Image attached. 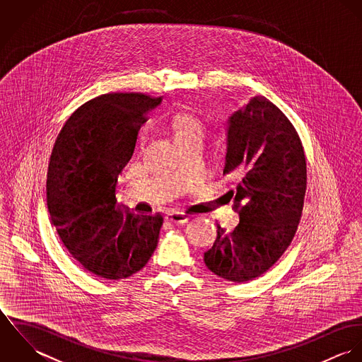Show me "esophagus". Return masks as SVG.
Returning <instances> with one entry per match:
<instances>
[{"label": "esophagus", "instance_id": "obj_1", "mask_svg": "<svg viewBox=\"0 0 362 362\" xmlns=\"http://www.w3.org/2000/svg\"><path fill=\"white\" fill-rule=\"evenodd\" d=\"M189 214L187 213H182V211H170L167 214V218L171 221V223H175V224H184L189 220Z\"/></svg>", "mask_w": 362, "mask_h": 362}]
</instances>
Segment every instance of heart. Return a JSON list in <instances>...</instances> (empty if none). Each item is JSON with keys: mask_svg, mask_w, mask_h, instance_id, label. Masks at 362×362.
Listing matches in <instances>:
<instances>
[{"mask_svg": "<svg viewBox=\"0 0 362 362\" xmlns=\"http://www.w3.org/2000/svg\"><path fill=\"white\" fill-rule=\"evenodd\" d=\"M167 129L177 145L191 141L202 142L209 132L206 122L195 112L187 110H178L173 112L167 119ZM145 145L146 136L141 134L136 139V149L141 152L144 151Z\"/></svg>", "mask_w": 362, "mask_h": 362, "instance_id": "1", "label": "heart"}]
</instances>
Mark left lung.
Returning <instances> with one entry per match:
<instances>
[{
  "label": "left lung",
  "instance_id": "1",
  "mask_svg": "<svg viewBox=\"0 0 362 362\" xmlns=\"http://www.w3.org/2000/svg\"><path fill=\"white\" fill-rule=\"evenodd\" d=\"M240 171L234 210L240 223L231 233L217 224L205 263L221 279L254 280L290 247L303 214L307 161L300 135L284 112L254 98L228 119L223 174Z\"/></svg>",
  "mask_w": 362,
  "mask_h": 362
}]
</instances>
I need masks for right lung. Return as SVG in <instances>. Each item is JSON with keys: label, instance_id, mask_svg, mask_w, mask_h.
Returning a JSON list of instances; mask_svg holds the SVG:
<instances>
[{"label": "right lung", "instance_id": "obj_1", "mask_svg": "<svg viewBox=\"0 0 362 362\" xmlns=\"http://www.w3.org/2000/svg\"><path fill=\"white\" fill-rule=\"evenodd\" d=\"M161 99L108 93L81 105L61 129L49 163L47 207L57 233L88 272L119 280L155 252L163 216L117 206V177L134 153L146 112Z\"/></svg>", "mask_w": 362, "mask_h": 362}]
</instances>
